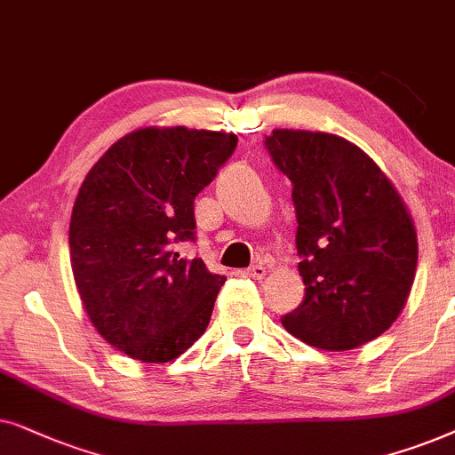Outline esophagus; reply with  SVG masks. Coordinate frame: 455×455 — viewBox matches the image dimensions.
Wrapping results in <instances>:
<instances>
[{
    "label": "esophagus",
    "instance_id": "34e87169",
    "mask_svg": "<svg viewBox=\"0 0 455 455\" xmlns=\"http://www.w3.org/2000/svg\"><path fill=\"white\" fill-rule=\"evenodd\" d=\"M243 275L250 278H256V281H262V278L266 276V268L262 264H256V266H251V268H247Z\"/></svg>",
    "mask_w": 455,
    "mask_h": 455
}]
</instances>
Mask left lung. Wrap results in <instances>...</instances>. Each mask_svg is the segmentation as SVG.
Returning a JSON list of instances; mask_svg holds the SVG:
<instances>
[{"label": "left lung", "instance_id": "left-lung-1", "mask_svg": "<svg viewBox=\"0 0 455 455\" xmlns=\"http://www.w3.org/2000/svg\"><path fill=\"white\" fill-rule=\"evenodd\" d=\"M266 149L293 185L306 298L283 326L312 347L347 351L383 335L418 262L411 216L366 151L331 132L275 129Z\"/></svg>", "mask_w": 455, "mask_h": 455}]
</instances>
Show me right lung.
<instances>
[{
    "instance_id": "add662e5",
    "label": "right lung",
    "mask_w": 455,
    "mask_h": 455,
    "mask_svg": "<svg viewBox=\"0 0 455 455\" xmlns=\"http://www.w3.org/2000/svg\"><path fill=\"white\" fill-rule=\"evenodd\" d=\"M237 148L233 132L145 126L84 177L70 218V264L84 312L132 360L162 364L208 329L227 276L179 245L196 239L193 199Z\"/></svg>"
}]
</instances>
